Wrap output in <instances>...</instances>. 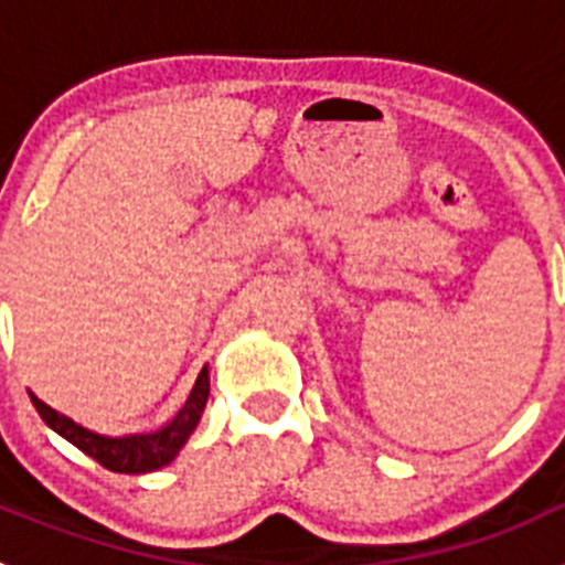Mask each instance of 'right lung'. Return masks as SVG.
<instances>
[{
    "mask_svg": "<svg viewBox=\"0 0 565 565\" xmlns=\"http://www.w3.org/2000/svg\"><path fill=\"white\" fill-rule=\"evenodd\" d=\"M30 398L36 404V411L39 416L44 418V424L53 427L62 438H67L70 444H76L78 450L87 452L89 458H96L102 467L113 469V472L138 476V472H152V469L158 467H167V463L178 456V450H181L183 444H186V438L192 436V430L198 427V422H201L203 407H206L209 373L206 367H203L198 382H194L192 393H189L186 404L181 407V413H178L163 430L147 433V436H98V433L84 430L76 422H70L67 416H62V413H56L53 407H47L42 398Z\"/></svg>",
    "mask_w": 565,
    "mask_h": 565,
    "instance_id": "1",
    "label": "right lung"
}]
</instances>
